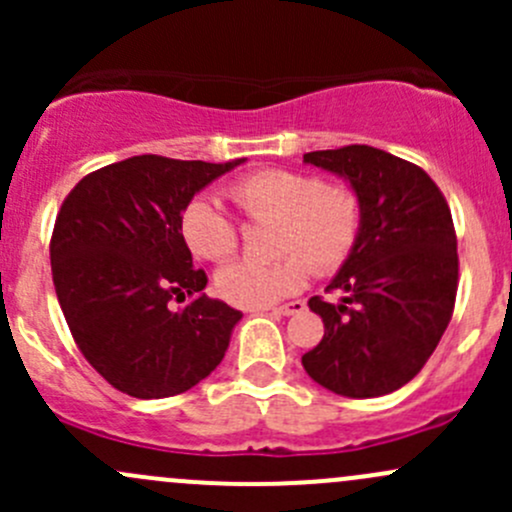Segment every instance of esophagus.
I'll use <instances>...</instances> for the list:
<instances>
[{"instance_id":"esophagus-1","label":"esophagus","mask_w":512,"mask_h":512,"mask_svg":"<svg viewBox=\"0 0 512 512\" xmlns=\"http://www.w3.org/2000/svg\"><path fill=\"white\" fill-rule=\"evenodd\" d=\"M302 309H304L302 299H294V302H287V304H282V307L272 309V314H280V317H289V314H297V312H302Z\"/></svg>"}]
</instances>
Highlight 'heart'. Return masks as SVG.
Masks as SVG:
<instances>
[{"label":"heart","mask_w":512,"mask_h":512,"mask_svg":"<svg viewBox=\"0 0 512 512\" xmlns=\"http://www.w3.org/2000/svg\"><path fill=\"white\" fill-rule=\"evenodd\" d=\"M232 200L252 220H277L270 262H230L215 275L220 297L247 309L277 304L299 292L309 267L334 272L352 255L361 227V205L347 185L294 170H260L237 180ZM180 232L203 260H227L237 250V227L213 198H193L180 215Z\"/></svg>","instance_id":"obj_1"}]
</instances>
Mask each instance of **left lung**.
Returning <instances> with one entry per match:
<instances>
[{"instance_id":"left-lung-1","label":"left lung","mask_w":512,"mask_h":512,"mask_svg":"<svg viewBox=\"0 0 512 512\" xmlns=\"http://www.w3.org/2000/svg\"><path fill=\"white\" fill-rule=\"evenodd\" d=\"M339 175L361 205L352 255L329 289L337 304L309 299L324 337L302 366L319 386L376 399L409 384L441 342L458 289L456 232L446 198L409 160L371 146L304 153Z\"/></svg>"}]
</instances>
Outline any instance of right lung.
Returning a JSON list of instances; mask_svg holds the SVG:
<instances>
[{
    "label": "right lung",
    "mask_w": 512,
    "mask_h": 512,
    "mask_svg": "<svg viewBox=\"0 0 512 512\" xmlns=\"http://www.w3.org/2000/svg\"><path fill=\"white\" fill-rule=\"evenodd\" d=\"M240 163L133 156L86 175L61 205L56 297L81 354L123 394H183L223 361L242 312L203 292L180 215Z\"/></svg>",
    "instance_id": "right-lung-1"
}]
</instances>
